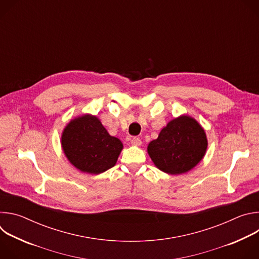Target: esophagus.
<instances>
[{
	"label": "esophagus",
	"instance_id": "obj_1",
	"mask_svg": "<svg viewBox=\"0 0 259 259\" xmlns=\"http://www.w3.org/2000/svg\"><path fill=\"white\" fill-rule=\"evenodd\" d=\"M131 144L132 145H134V146H139V145H141V140L139 139V138H137V137H133L132 139H131Z\"/></svg>",
	"mask_w": 259,
	"mask_h": 259
}]
</instances>
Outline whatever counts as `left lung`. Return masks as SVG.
Masks as SVG:
<instances>
[{"mask_svg":"<svg viewBox=\"0 0 259 259\" xmlns=\"http://www.w3.org/2000/svg\"><path fill=\"white\" fill-rule=\"evenodd\" d=\"M208 140L204 128L189 115H181L161 130L147 145V154L155 166L170 175L184 174L204 158Z\"/></svg>","mask_w":259,"mask_h":259,"instance_id":"8db88e82","label":"left lung"}]
</instances>
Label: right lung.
<instances>
[{"mask_svg":"<svg viewBox=\"0 0 259 259\" xmlns=\"http://www.w3.org/2000/svg\"><path fill=\"white\" fill-rule=\"evenodd\" d=\"M61 147L73 167L96 175L116 165L123 143L109 135L96 116L85 114L71 119L64 127Z\"/></svg>","mask_w":259,"mask_h":259,"instance_id":"right-lung-1","label":"right lung"}]
</instances>
